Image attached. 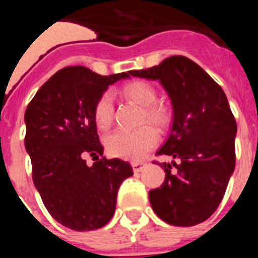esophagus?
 I'll return each mask as SVG.
<instances>
[{
    "instance_id": "34e87169",
    "label": "esophagus",
    "mask_w": 258,
    "mask_h": 258,
    "mask_svg": "<svg viewBox=\"0 0 258 258\" xmlns=\"http://www.w3.org/2000/svg\"><path fill=\"white\" fill-rule=\"evenodd\" d=\"M132 166H133L134 173H140V172H142L143 168L146 166V163H140V161H136V163H132Z\"/></svg>"
}]
</instances>
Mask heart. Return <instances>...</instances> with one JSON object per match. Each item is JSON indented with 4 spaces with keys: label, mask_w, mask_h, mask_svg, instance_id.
I'll return each instance as SVG.
<instances>
[{
    "label": "heart",
    "mask_w": 258,
    "mask_h": 258,
    "mask_svg": "<svg viewBox=\"0 0 258 258\" xmlns=\"http://www.w3.org/2000/svg\"><path fill=\"white\" fill-rule=\"evenodd\" d=\"M126 99L142 107V122H149L157 129H165L170 121L169 109L157 102V92L152 84L143 80H134L121 88ZM112 97L109 93L99 95L93 108V118L99 129L106 131L113 121ZM159 142V137L151 126H142L137 131H116L106 137L107 151L115 157L140 161Z\"/></svg>",
    "instance_id": "b5f03b06"
}]
</instances>
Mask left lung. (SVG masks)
I'll list each match as a JSON object with an SVG mask.
<instances>
[{"instance_id": "obj_1", "label": "left lung", "mask_w": 258, "mask_h": 258, "mask_svg": "<svg viewBox=\"0 0 258 258\" xmlns=\"http://www.w3.org/2000/svg\"><path fill=\"white\" fill-rule=\"evenodd\" d=\"M129 74L159 80L173 104L170 136L156 155H168L178 163L159 164L165 179L149 192L152 209L174 226L208 220L235 169L236 121L226 94L199 64L182 55Z\"/></svg>"}]
</instances>
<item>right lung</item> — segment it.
Instances as JSON below:
<instances>
[{
  "label": "right lung",
  "instance_id": "1",
  "mask_svg": "<svg viewBox=\"0 0 258 258\" xmlns=\"http://www.w3.org/2000/svg\"><path fill=\"white\" fill-rule=\"evenodd\" d=\"M126 72L102 76L83 66L52 75L26 109V145L32 179L54 220L68 229L90 231L115 213L120 184L133 175L127 161L106 159L93 108L108 85ZM98 162L86 165L85 157Z\"/></svg>",
  "mask_w": 258,
  "mask_h": 258
}]
</instances>
